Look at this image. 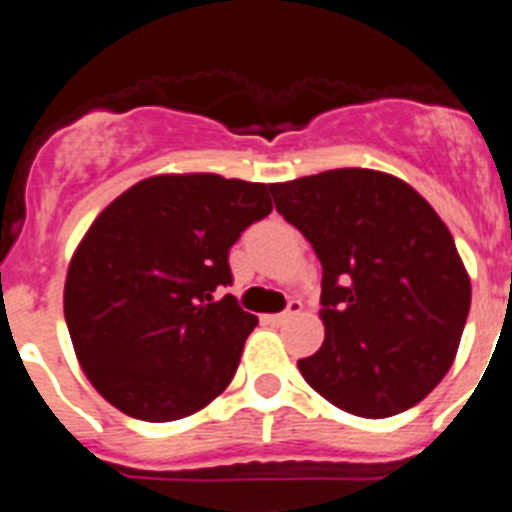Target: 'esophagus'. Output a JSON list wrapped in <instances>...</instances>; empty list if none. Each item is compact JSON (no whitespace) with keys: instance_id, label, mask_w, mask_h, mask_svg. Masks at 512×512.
Here are the masks:
<instances>
[{"instance_id":"obj_1","label":"esophagus","mask_w":512,"mask_h":512,"mask_svg":"<svg viewBox=\"0 0 512 512\" xmlns=\"http://www.w3.org/2000/svg\"><path fill=\"white\" fill-rule=\"evenodd\" d=\"M300 312H302V302L300 300H289L287 310L277 312V315H269V323L282 325V323H287L289 318H295V315H300Z\"/></svg>"}]
</instances>
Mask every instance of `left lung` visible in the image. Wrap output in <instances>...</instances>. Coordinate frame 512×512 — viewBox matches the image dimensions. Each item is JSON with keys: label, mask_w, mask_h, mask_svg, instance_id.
Returning a JSON list of instances; mask_svg holds the SVG:
<instances>
[{"label": "left lung", "mask_w": 512, "mask_h": 512, "mask_svg": "<svg viewBox=\"0 0 512 512\" xmlns=\"http://www.w3.org/2000/svg\"><path fill=\"white\" fill-rule=\"evenodd\" d=\"M269 189L323 264L325 341L297 361L305 382L361 418L418 405L454 364L472 305L446 223L408 182L374 169Z\"/></svg>", "instance_id": "1"}]
</instances>
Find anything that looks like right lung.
Here are the masks:
<instances>
[{
    "label": "right lung",
    "mask_w": 512,
    "mask_h": 512,
    "mask_svg": "<svg viewBox=\"0 0 512 512\" xmlns=\"http://www.w3.org/2000/svg\"><path fill=\"white\" fill-rule=\"evenodd\" d=\"M271 212L266 184L148 176L104 207L71 256L63 315L76 359L130 418L200 413L233 379L256 315L233 295L228 251Z\"/></svg>",
    "instance_id": "add662e5"
}]
</instances>
